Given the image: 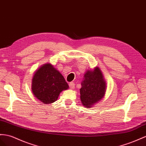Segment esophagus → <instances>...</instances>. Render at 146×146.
I'll list each match as a JSON object with an SVG mask.
<instances>
[{"label": "esophagus", "mask_w": 146, "mask_h": 146, "mask_svg": "<svg viewBox=\"0 0 146 146\" xmlns=\"http://www.w3.org/2000/svg\"><path fill=\"white\" fill-rule=\"evenodd\" d=\"M69 86L70 89H73L74 88V83H73V82H71V83H70L69 84Z\"/></svg>", "instance_id": "esophagus-1"}]
</instances>
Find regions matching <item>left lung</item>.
<instances>
[{
  "mask_svg": "<svg viewBox=\"0 0 146 146\" xmlns=\"http://www.w3.org/2000/svg\"><path fill=\"white\" fill-rule=\"evenodd\" d=\"M81 84L80 99L85 107L91 108L105 96L107 83L99 67L87 70Z\"/></svg>",
  "mask_w": 146,
  "mask_h": 146,
  "instance_id": "obj_1",
  "label": "left lung"
}]
</instances>
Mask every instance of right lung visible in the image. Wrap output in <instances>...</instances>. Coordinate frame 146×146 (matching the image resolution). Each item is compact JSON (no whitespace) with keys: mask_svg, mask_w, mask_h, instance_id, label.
Segmentation results:
<instances>
[{"mask_svg":"<svg viewBox=\"0 0 146 146\" xmlns=\"http://www.w3.org/2000/svg\"><path fill=\"white\" fill-rule=\"evenodd\" d=\"M69 88L64 77L51 63H45L37 68L33 76V94L43 104H52L63 91Z\"/></svg>","mask_w":146,"mask_h":146,"instance_id":"right-lung-1","label":"right lung"}]
</instances>
